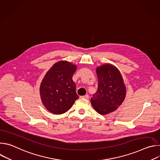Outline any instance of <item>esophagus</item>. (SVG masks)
Listing matches in <instances>:
<instances>
[{
  "mask_svg": "<svg viewBox=\"0 0 160 160\" xmlns=\"http://www.w3.org/2000/svg\"><path fill=\"white\" fill-rule=\"evenodd\" d=\"M81 98H85V99H88L89 98V96L88 94H85V96H80Z\"/></svg>",
  "mask_w": 160,
  "mask_h": 160,
  "instance_id": "34e87169",
  "label": "esophagus"
}]
</instances>
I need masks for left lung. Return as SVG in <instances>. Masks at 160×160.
Listing matches in <instances>:
<instances>
[{
  "label": "left lung",
  "mask_w": 160,
  "mask_h": 160,
  "mask_svg": "<svg viewBox=\"0 0 160 160\" xmlns=\"http://www.w3.org/2000/svg\"><path fill=\"white\" fill-rule=\"evenodd\" d=\"M98 78L97 92L91 98L94 109L101 115L117 110L123 102L126 87L122 76L115 66L105 64L96 69Z\"/></svg>",
  "instance_id": "left-lung-1"
}]
</instances>
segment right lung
Instances as JSON below:
<instances>
[{
  "label": "right lung",
  "instance_id": "add662e5",
  "mask_svg": "<svg viewBox=\"0 0 160 160\" xmlns=\"http://www.w3.org/2000/svg\"><path fill=\"white\" fill-rule=\"evenodd\" d=\"M76 65L61 61L55 63L45 74L40 87L42 103L50 112L60 115L69 110L78 99L72 77Z\"/></svg>",
  "mask_w": 160,
  "mask_h": 160
}]
</instances>
